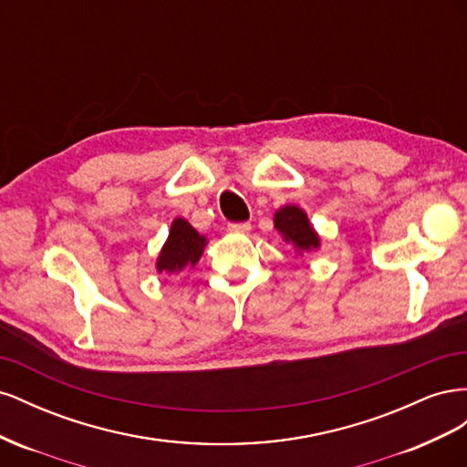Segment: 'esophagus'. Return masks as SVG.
Returning a JSON list of instances; mask_svg holds the SVG:
<instances>
[{
  "instance_id": "obj_1",
  "label": "esophagus",
  "mask_w": 467,
  "mask_h": 467,
  "mask_svg": "<svg viewBox=\"0 0 467 467\" xmlns=\"http://www.w3.org/2000/svg\"><path fill=\"white\" fill-rule=\"evenodd\" d=\"M228 230L232 234H247L251 230V223L249 222H239V223H230Z\"/></svg>"
}]
</instances>
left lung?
Segmentation results:
<instances>
[{"mask_svg":"<svg viewBox=\"0 0 467 467\" xmlns=\"http://www.w3.org/2000/svg\"><path fill=\"white\" fill-rule=\"evenodd\" d=\"M275 228L282 234V237L290 242L298 253L312 251L319 247V235L309 225L306 212L298 206H285L275 214Z\"/></svg>","mask_w":467,"mask_h":467,"instance_id":"left-lung-1","label":"left lung"}]
</instances>
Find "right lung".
Returning a JSON list of instances; mask_svg holds the SVG:
<instances>
[{
	"mask_svg": "<svg viewBox=\"0 0 467 467\" xmlns=\"http://www.w3.org/2000/svg\"><path fill=\"white\" fill-rule=\"evenodd\" d=\"M204 245V235L196 232L187 220L175 218L171 223V232H169L167 242L158 257V263H155L158 265V271L175 275L181 273L182 268L194 266L202 255Z\"/></svg>",
	"mask_w": 467,
	"mask_h": 467,
	"instance_id": "1",
	"label": "right lung"
}]
</instances>
